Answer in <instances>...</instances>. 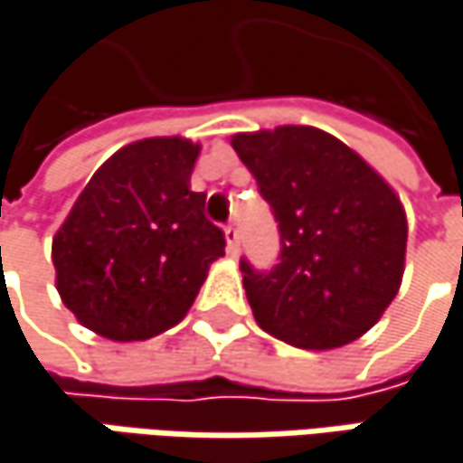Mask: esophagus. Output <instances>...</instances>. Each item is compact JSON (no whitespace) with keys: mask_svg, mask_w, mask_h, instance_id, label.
I'll return each mask as SVG.
<instances>
[{"mask_svg":"<svg viewBox=\"0 0 463 463\" xmlns=\"http://www.w3.org/2000/svg\"><path fill=\"white\" fill-rule=\"evenodd\" d=\"M225 241H228V254H238V246H241V235H238V228L235 225H228L225 228Z\"/></svg>","mask_w":463,"mask_h":463,"instance_id":"1","label":"esophagus"}]
</instances>
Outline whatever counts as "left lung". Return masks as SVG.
I'll return each mask as SVG.
<instances>
[{"label":"left lung","mask_w":463,"mask_h":463,"mask_svg":"<svg viewBox=\"0 0 463 463\" xmlns=\"http://www.w3.org/2000/svg\"><path fill=\"white\" fill-rule=\"evenodd\" d=\"M232 149L280 232L272 269L241 259L259 327L317 351L364 335L403 275L406 214L393 188L335 136L307 125L238 133Z\"/></svg>","instance_id":"8db88e82"}]
</instances>
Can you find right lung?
I'll return each instance as SVG.
<instances>
[{"label": "right lung", "mask_w": 463, "mask_h": 463, "mask_svg": "<svg viewBox=\"0 0 463 463\" xmlns=\"http://www.w3.org/2000/svg\"><path fill=\"white\" fill-rule=\"evenodd\" d=\"M199 146L146 138L112 154L52 241L57 290L80 325L109 340H146L191 309L225 232L188 180Z\"/></svg>", "instance_id": "1"}]
</instances>
